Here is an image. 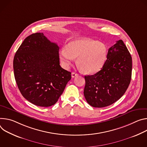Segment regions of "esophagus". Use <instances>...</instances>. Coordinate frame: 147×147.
Here are the masks:
<instances>
[{
	"label": "esophagus",
	"mask_w": 147,
	"mask_h": 147,
	"mask_svg": "<svg viewBox=\"0 0 147 147\" xmlns=\"http://www.w3.org/2000/svg\"><path fill=\"white\" fill-rule=\"evenodd\" d=\"M71 75H72V78H75V77L78 76V74L77 73H76V72H72V74H71Z\"/></svg>",
	"instance_id": "34e87169"
}]
</instances>
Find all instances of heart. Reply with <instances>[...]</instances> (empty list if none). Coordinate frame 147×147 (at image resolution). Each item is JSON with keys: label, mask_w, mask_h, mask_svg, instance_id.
Listing matches in <instances>:
<instances>
[{"label": "heart", "mask_w": 147, "mask_h": 147, "mask_svg": "<svg viewBox=\"0 0 147 147\" xmlns=\"http://www.w3.org/2000/svg\"><path fill=\"white\" fill-rule=\"evenodd\" d=\"M107 54L104 44L88 38L70 41L66 48H62L59 52L60 60L65 68H69L74 58H77V63L87 74L99 71L106 62Z\"/></svg>", "instance_id": "obj_1"}]
</instances>
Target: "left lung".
<instances>
[{
  "label": "left lung",
  "instance_id": "1",
  "mask_svg": "<svg viewBox=\"0 0 147 147\" xmlns=\"http://www.w3.org/2000/svg\"><path fill=\"white\" fill-rule=\"evenodd\" d=\"M132 58L120 40L111 47L100 71L85 76L84 96L90 106L104 107L112 105L124 94L131 79Z\"/></svg>",
  "mask_w": 147,
  "mask_h": 147
}]
</instances>
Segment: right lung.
Returning <instances> with one entry per match:
<instances>
[{"instance_id":"add662e5","label":"right lung","mask_w":147,"mask_h":147,"mask_svg":"<svg viewBox=\"0 0 147 147\" xmlns=\"http://www.w3.org/2000/svg\"><path fill=\"white\" fill-rule=\"evenodd\" d=\"M59 47L42 32L24 39L13 59L14 75L22 94L38 106L57 103L71 79V72L59 65Z\"/></svg>"}]
</instances>
